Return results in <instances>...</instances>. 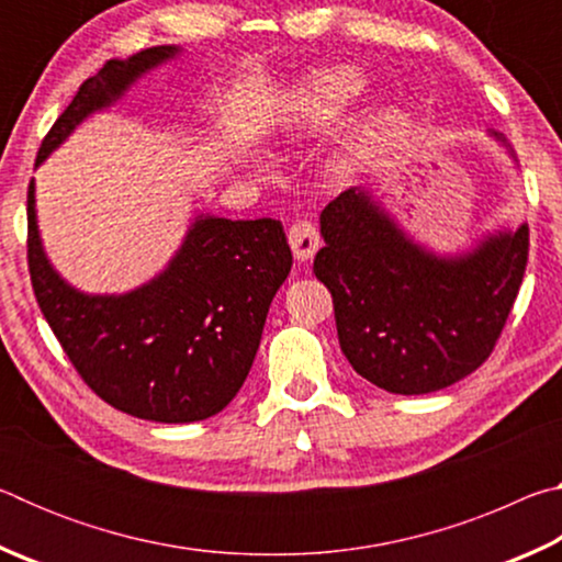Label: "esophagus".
<instances>
[{"label": "esophagus", "instance_id": "1", "mask_svg": "<svg viewBox=\"0 0 562 562\" xmlns=\"http://www.w3.org/2000/svg\"><path fill=\"white\" fill-rule=\"evenodd\" d=\"M290 247L294 252V258H297L300 262H307L315 258V252L319 250V233L315 223L310 221H297L292 227H290Z\"/></svg>", "mask_w": 562, "mask_h": 562}]
</instances>
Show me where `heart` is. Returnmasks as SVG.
I'll return each mask as SVG.
<instances>
[{"instance_id":"1","label":"heart","mask_w":562,"mask_h":562,"mask_svg":"<svg viewBox=\"0 0 562 562\" xmlns=\"http://www.w3.org/2000/svg\"><path fill=\"white\" fill-rule=\"evenodd\" d=\"M367 91V76L355 66H335V69H319L304 76L297 89L290 93L284 106V126L292 136H307V133L325 131L335 126L341 116L355 106ZM372 133L364 131L349 144L341 146L335 156V168L339 173H351L369 156ZM268 170V166H262Z\"/></svg>"}]
</instances>
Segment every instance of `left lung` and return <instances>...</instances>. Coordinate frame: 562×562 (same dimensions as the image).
I'll return each instance as SVG.
<instances>
[{
	"mask_svg": "<svg viewBox=\"0 0 562 562\" xmlns=\"http://www.w3.org/2000/svg\"><path fill=\"white\" fill-rule=\"evenodd\" d=\"M488 133L516 164L506 136ZM319 233L315 274L331 292L339 347L359 376L416 396L488 359L526 272V223L481 235L469 250L436 252L382 195L349 188L322 211Z\"/></svg>",
	"mask_w": 562,
	"mask_h": 562,
	"instance_id": "1",
	"label": "left lung"
}]
</instances>
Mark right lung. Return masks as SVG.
<instances>
[{"label": "right lung", "instance_id": "add662e5", "mask_svg": "<svg viewBox=\"0 0 562 562\" xmlns=\"http://www.w3.org/2000/svg\"><path fill=\"white\" fill-rule=\"evenodd\" d=\"M183 46H154L113 59L81 83L36 156V168L93 113L178 59ZM30 272L36 302L66 357L103 402L158 424H190L233 402L258 355L274 292L292 252L272 217L231 221L195 213L173 258L128 292L93 294L66 282L44 250L36 186L26 195Z\"/></svg>", "mask_w": 562, "mask_h": 562}]
</instances>
